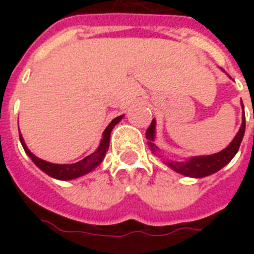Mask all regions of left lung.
Wrapping results in <instances>:
<instances>
[{
    "label": "left lung",
    "instance_id": "1",
    "mask_svg": "<svg viewBox=\"0 0 254 254\" xmlns=\"http://www.w3.org/2000/svg\"><path fill=\"white\" fill-rule=\"evenodd\" d=\"M243 104V103H241ZM244 107V105H243ZM245 133V116H243V124H241L240 130L237 131L236 137L232 139V142L229 143L228 146L225 147L224 150H221L220 153L212 155H201V157H192L189 161L185 162H175V161H169L166 165L169 167L177 171V173L186 175V177L191 178H204L207 175L216 173L220 169L231 162V159L236 155L239 151L240 143L243 141ZM146 138L149 139V146L150 150L155 154L157 151V146L154 145V138H155V120H153L150 124V127H147L146 130Z\"/></svg>",
    "mask_w": 254,
    "mask_h": 254
}]
</instances>
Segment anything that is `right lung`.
Instances as JSON below:
<instances>
[{"label": "right lung", "instance_id": "right-lung-1", "mask_svg": "<svg viewBox=\"0 0 254 254\" xmlns=\"http://www.w3.org/2000/svg\"><path fill=\"white\" fill-rule=\"evenodd\" d=\"M124 116H119L116 119L112 120V123L107 127V129L104 130L103 138H101V142H100L99 147L95 153H92L91 155L85 157L84 159H81L76 163H71V165H58V163H51L47 162V161H43V159L38 158L37 155H34L31 151L29 150V147L26 146L25 141H23V137L19 133V141H21L22 146H23V150L26 151V154L29 155L31 161H33L35 165H37L42 171H45L47 175L55 178V179H61V181H69V179H75V178L83 177L85 174H88L89 171L97 167L101 163V161L104 159L105 154H107L108 147H109V139H111V131L112 129L116 127V124H119L121 121Z\"/></svg>", "mask_w": 254, "mask_h": 254}]
</instances>
